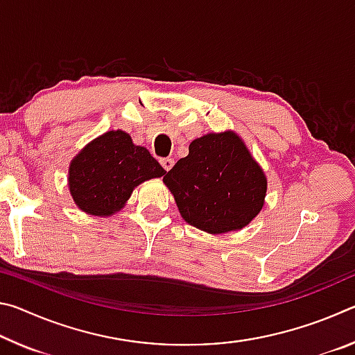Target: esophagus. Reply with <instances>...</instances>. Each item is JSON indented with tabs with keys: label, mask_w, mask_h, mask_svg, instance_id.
Wrapping results in <instances>:
<instances>
[{
	"label": "esophagus",
	"mask_w": 355,
	"mask_h": 355,
	"mask_svg": "<svg viewBox=\"0 0 355 355\" xmlns=\"http://www.w3.org/2000/svg\"><path fill=\"white\" fill-rule=\"evenodd\" d=\"M159 163H161V166L164 167V171H171L172 167H173V163H175V161H173L172 158H161V159H159Z\"/></svg>",
	"instance_id": "1"
}]
</instances>
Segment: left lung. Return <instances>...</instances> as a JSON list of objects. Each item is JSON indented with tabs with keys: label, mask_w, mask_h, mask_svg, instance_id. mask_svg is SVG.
<instances>
[{
	"label": "left lung",
	"mask_w": 355,
	"mask_h": 355,
	"mask_svg": "<svg viewBox=\"0 0 355 355\" xmlns=\"http://www.w3.org/2000/svg\"><path fill=\"white\" fill-rule=\"evenodd\" d=\"M182 218L211 235L235 232L261 211L268 180L233 131L209 133L189 144V155L166 173Z\"/></svg>",
	"instance_id": "8db88e82"
}]
</instances>
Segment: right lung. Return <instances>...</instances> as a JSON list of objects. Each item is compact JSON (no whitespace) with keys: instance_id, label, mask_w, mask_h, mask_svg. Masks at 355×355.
I'll return each instance as SVG.
<instances>
[{"instance_id":"add662e5","label":"right lung","mask_w":355,"mask_h":355,"mask_svg":"<svg viewBox=\"0 0 355 355\" xmlns=\"http://www.w3.org/2000/svg\"><path fill=\"white\" fill-rule=\"evenodd\" d=\"M164 173L146 147L135 146L125 131L112 130L71 159L69 189L81 211L105 218L125 207L136 186Z\"/></svg>"}]
</instances>
